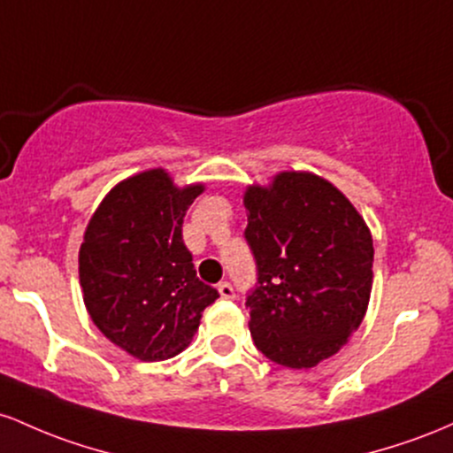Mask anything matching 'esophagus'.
<instances>
[{
    "label": "esophagus",
    "instance_id": "1",
    "mask_svg": "<svg viewBox=\"0 0 453 453\" xmlns=\"http://www.w3.org/2000/svg\"><path fill=\"white\" fill-rule=\"evenodd\" d=\"M218 293H220V297H225V299L235 297V288H233L231 282H220V284H218Z\"/></svg>",
    "mask_w": 453,
    "mask_h": 453
}]
</instances>
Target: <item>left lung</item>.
<instances>
[{
    "instance_id": "obj_1",
    "label": "left lung",
    "mask_w": 453,
    "mask_h": 453,
    "mask_svg": "<svg viewBox=\"0 0 453 453\" xmlns=\"http://www.w3.org/2000/svg\"><path fill=\"white\" fill-rule=\"evenodd\" d=\"M257 263L246 297L252 340L272 362L312 368L364 321L372 291L370 228L336 186L284 171L243 195Z\"/></svg>"
}]
</instances>
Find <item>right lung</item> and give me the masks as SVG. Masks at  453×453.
I'll use <instances>...</instances> for the list:
<instances>
[{"label": "right lung", "mask_w": 453, "mask_h": 453, "mask_svg": "<svg viewBox=\"0 0 453 453\" xmlns=\"http://www.w3.org/2000/svg\"><path fill=\"white\" fill-rule=\"evenodd\" d=\"M203 184L177 188L165 169L119 181L91 216L79 250L83 302L96 327L141 362L181 353L220 295L196 278L181 237Z\"/></svg>", "instance_id": "1"}]
</instances>
